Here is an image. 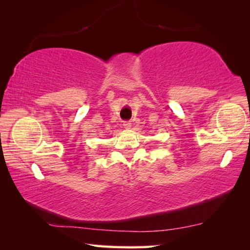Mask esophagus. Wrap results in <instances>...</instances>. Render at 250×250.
<instances>
[{
	"label": "esophagus",
	"mask_w": 250,
	"mask_h": 250,
	"mask_svg": "<svg viewBox=\"0 0 250 250\" xmlns=\"http://www.w3.org/2000/svg\"><path fill=\"white\" fill-rule=\"evenodd\" d=\"M124 126H125V129H126V130H129V129H131V122L130 121H125L124 122Z\"/></svg>",
	"instance_id": "esophagus-1"
}]
</instances>
